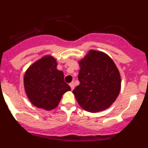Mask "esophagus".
Masks as SVG:
<instances>
[{
  "label": "esophagus",
  "mask_w": 148,
  "mask_h": 148,
  "mask_svg": "<svg viewBox=\"0 0 148 148\" xmlns=\"http://www.w3.org/2000/svg\"><path fill=\"white\" fill-rule=\"evenodd\" d=\"M70 87H71L72 90H73V89L75 88V84L73 83V82H71V83L70 84Z\"/></svg>",
  "instance_id": "obj_1"
}]
</instances>
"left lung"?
<instances>
[{"instance_id":"8db88e82","label":"left lung","mask_w":148,"mask_h":148,"mask_svg":"<svg viewBox=\"0 0 148 148\" xmlns=\"http://www.w3.org/2000/svg\"><path fill=\"white\" fill-rule=\"evenodd\" d=\"M79 64L80 84L73 91L78 104L91 113L108 108L121 89L119 72L113 60L105 53L90 50Z\"/></svg>"}]
</instances>
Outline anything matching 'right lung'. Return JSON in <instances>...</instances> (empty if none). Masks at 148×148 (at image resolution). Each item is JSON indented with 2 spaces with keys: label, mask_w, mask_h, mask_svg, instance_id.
<instances>
[{
  "label": "right lung",
  "mask_w": 148,
  "mask_h": 148,
  "mask_svg": "<svg viewBox=\"0 0 148 148\" xmlns=\"http://www.w3.org/2000/svg\"><path fill=\"white\" fill-rule=\"evenodd\" d=\"M64 78L53 57L45 56L34 63L23 78L25 91L32 104L47 110L56 108L63 94L71 90Z\"/></svg>",
  "instance_id": "add662e5"
}]
</instances>
